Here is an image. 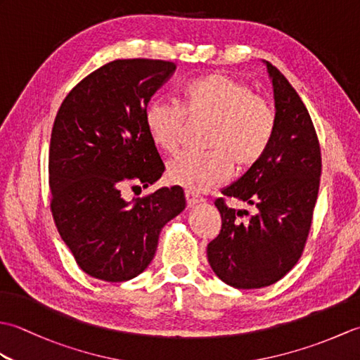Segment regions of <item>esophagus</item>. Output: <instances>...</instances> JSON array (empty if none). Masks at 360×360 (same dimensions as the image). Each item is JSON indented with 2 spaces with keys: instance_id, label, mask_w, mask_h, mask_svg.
<instances>
[{
  "instance_id": "1",
  "label": "esophagus",
  "mask_w": 360,
  "mask_h": 360,
  "mask_svg": "<svg viewBox=\"0 0 360 360\" xmlns=\"http://www.w3.org/2000/svg\"><path fill=\"white\" fill-rule=\"evenodd\" d=\"M186 198H187V205H188V207H195V205L202 202V198L200 195L193 193V192H186Z\"/></svg>"
}]
</instances>
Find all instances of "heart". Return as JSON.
<instances>
[{"instance_id":"1","label":"heart","mask_w":360,"mask_h":360,"mask_svg":"<svg viewBox=\"0 0 360 360\" xmlns=\"http://www.w3.org/2000/svg\"><path fill=\"white\" fill-rule=\"evenodd\" d=\"M182 108L168 101H153L143 114L145 127L158 148H178L186 122L210 120L204 153H181L167 165L173 184L190 192H205L231 176L233 164L248 170L269 148L277 125L272 103L227 74L213 72L190 80L181 89Z\"/></svg>"}]
</instances>
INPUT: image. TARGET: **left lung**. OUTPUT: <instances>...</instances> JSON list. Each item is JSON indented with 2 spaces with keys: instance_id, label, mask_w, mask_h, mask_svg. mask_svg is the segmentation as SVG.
<instances>
[{
  "instance_id": "1",
  "label": "left lung",
  "mask_w": 360,
  "mask_h": 360,
  "mask_svg": "<svg viewBox=\"0 0 360 360\" xmlns=\"http://www.w3.org/2000/svg\"><path fill=\"white\" fill-rule=\"evenodd\" d=\"M264 63L277 116L272 142L254 167L221 192L250 205V212L229 207L218 198L221 231L207 244L213 272L236 289L269 286L295 266L308 238L322 173L307 106L285 75Z\"/></svg>"
}]
</instances>
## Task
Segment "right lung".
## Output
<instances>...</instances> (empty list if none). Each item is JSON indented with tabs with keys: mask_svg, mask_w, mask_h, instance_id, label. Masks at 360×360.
<instances>
[{
	"mask_svg": "<svg viewBox=\"0 0 360 360\" xmlns=\"http://www.w3.org/2000/svg\"><path fill=\"white\" fill-rule=\"evenodd\" d=\"M174 70L164 60H114L71 89L53 122L51 212L80 269L94 278L137 277L162 227L186 209L178 186L133 201L122 196L124 187H148L165 170L143 114Z\"/></svg>",
	"mask_w": 360,
	"mask_h": 360,
	"instance_id": "obj_1",
	"label": "right lung"
}]
</instances>
